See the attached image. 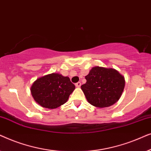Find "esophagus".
I'll list each match as a JSON object with an SVG mask.
<instances>
[{
  "label": "esophagus",
  "mask_w": 151,
  "mask_h": 151,
  "mask_svg": "<svg viewBox=\"0 0 151 151\" xmlns=\"http://www.w3.org/2000/svg\"><path fill=\"white\" fill-rule=\"evenodd\" d=\"M75 85H76V87H80V86H81V82H77V83L75 84Z\"/></svg>",
  "instance_id": "obj_1"
}]
</instances>
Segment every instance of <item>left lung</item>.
Segmentation results:
<instances>
[{"mask_svg":"<svg viewBox=\"0 0 151 151\" xmlns=\"http://www.w3.org/2000/svg\"><path fill=\"white\" fill-rule=\"evenodd\" d=\"M85 78L86 82L81 86L82 91L88 103L98 108L114 104L124 88V78L112 68L93 67Z\"/></svg>","mask_w":151,"mask_h":151,"instance_id":"left-lung-1","label":"left lung"}]
</instances>
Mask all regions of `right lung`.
Returning <instances> with one entry per match:
<instances>
[{
    "label": "right lung",
    "instance_id": "right-lung-1",
    "mask_svg": "<svg viewBox=\"0 0 151 151\" xmlns=\"http://www.w3.org/2000/svg\"><path fill=\"white\" fill-rule=\"evenodd\" d=\"M75 88L69 77L53 73L38 78L31 87V93L41 106L53 109L67 102Z\"/></svg>",
    "mask_w": 151,
    "mask_h": 151
}]
</instances>
